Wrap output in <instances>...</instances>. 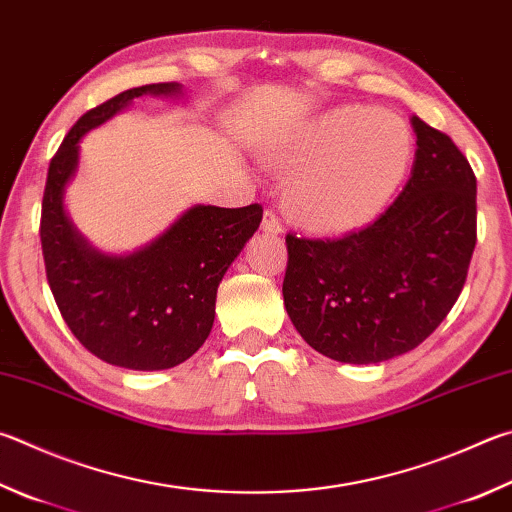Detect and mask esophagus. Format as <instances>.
Listing matches in <instances>:
<instances>
[{
  "label": "esophagus",
  "instance_id": "obj_1",
  "mask_svg": "<svg viewBox=\"0 0 512 512\" xmlns=\"http://www.w3.org/2000/svg\"><path fill=\"white\" fill-rule=\"evenodd\" d=\"M262 230L266 232V235H280V232H282V224H280V221H277L275 212H271V210L264 212Z\"/></svg>",
  "mask_w": 512,
  "mask_h": 512
}]
</instances>
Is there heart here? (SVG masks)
<instances>
[{
    "mask_svg": "<svg viewBox=\"0 0 512 512\" xmlns=\"http://www.w3.org/2000/svg\"><path fill=\"white\" fill-rule=\"evenodd\" d=\"M284 174L282 208L313 237H345L374 224L414 161L403 118L347 102L306 120L266 152Z\"/></svg>",
    "mask_w": 512,
    "mask_h": 512,
    "instance_id": "heart-1",
    "label": "heart"
}]
</instances>
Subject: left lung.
Masks as SVG:
<instances>
[{
    "label": "left lung",
    "instance_id": "left-lung-1",
    "mask_svg": "<svg viewBox=\"0 0 512 512\" xmlns=\"http://www.w3.org/2000/svg\"><path fill=\"white\" fill-rule=\"evenodd\" d=\"M412 127V174L374 224L333 241L286 237V313L331 360L371 365L416 349L466 282L477 179L448 134L418 116Z\"/></svg>",
    "mask_w": 512,
    "mask_h": 512
}]
</instances>
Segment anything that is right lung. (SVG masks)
I'll return each mask as SVG.
<instances>
[{
    "label": "right lung",
    "instance_id": "add662e5",
    "mask_svg": "<svg viewBox=\"0 0 512 512\" xmlns=\"http://www.w3.org/2000/svg\"><path fill=\"white\" fill-rule=\"evenodd\" d=\"M181 98L179 82L127 89L87 111L64 138L46 176L42 255L55 304L80 345L109 365L159 371L181 365L210 336L217 288L262 221V206H197L132 253H102L69 219L80 141L136 98Z\"/></svg>",
    "mask_w": 512,
    "mask_h": 512
}]
</instances>
